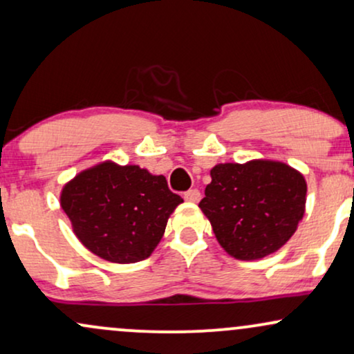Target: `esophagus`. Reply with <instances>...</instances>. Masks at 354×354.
Here are the masks:
<instances>
[{
  "mask_svg": "<svg viewBox=\"0 0 354 354\" xmlns=\"http://www.w3.org/2000/svg\"><path fill=\"white\" fill-rule=\"evenodd\" d=\"M185 201H187V203H199L201 192L198 189H189L185 192Z\"/></svg>",
  "mask_w": 354,
  "mask_h": 354,
  "instance_id": "obj_1",
  "label": "esophagus"
}]
</instances>
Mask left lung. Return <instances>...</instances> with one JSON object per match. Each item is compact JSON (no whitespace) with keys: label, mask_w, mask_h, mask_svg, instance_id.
Instances as JSON below:
<instances>
[{"label":"left lung","mask_w":354,"mask_h":354,"mask_svg":"<svg viewBox=\"0 0 354 354\" xmlns=\"http://www.w3.org/2000/svg\"><path fill=\"white\" fill-rule=\"evenodd\" d=\"M199 203L218 245L241 261L261 259L288 243L306 212L307 183L276 160L218 163Z\"/></svg>","instance_id":"8db88e82"}]
</instances>
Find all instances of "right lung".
<instances>
[{"label": "right lung", "mask_w": 354, "mask_h": 354, "mask_svg": "<svg viewBox=\"0 0 354 354\" xmlns=\"http://www.w3.org/2000/svg\"><path fill=\"white\" fill-rule=\"evenodd\" d=\"M181 203L163 174L111 160L80 171L60 192L62 209L83 247L119 265L149 258Z\"/></svg>", "instance_id": "right-lung-1"}]
</instances>
